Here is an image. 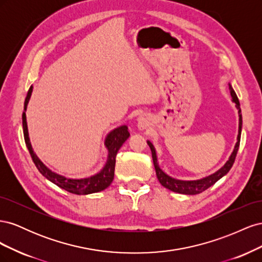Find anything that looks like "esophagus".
I'll list each match as a JSON object with an SVG mask.
<instances>
[{"label":"esophagus","mask_w":262,"mask_h":262,"mask_svg":"<svg viewBox=\"0 0 262 262\" xmlns=\"http://www.w3.org/2000/svg\"><path fill=\"white\" fill-rule=\"evenodd\" d=\"M137 122H138V128L140 130H144L148 126L150 122V118L147 115H140L137 119Z\"/></svg>","instance_id":"obj_1"}]
</instances>
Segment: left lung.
<instances>
[{
	"label": "left lung",
	"mask_w": 262,
	"mask_h": 262,
	"mask_svg": "<svg viewBox=\"0 0 262 262\" xmlns=\"http://www.w3.org/2000/svg\"><path fill=\"white\" fill-rule=\"evenodd\" d=\"M229 86V93H231V96L233 99V102H235L236 108L238 109V117H239V123H238V136H237V142L234 146L233 152L229 156L228 161L224 164V166L216 170L212 175H209L207 177H203L201 179H196V180H180V179H176L172 178L170 176H168L167 173L164 172L160 165H158L157 162V155H156V149L153 145V143L150 141H147V144L152 150V157H153V163H154V167H155V171H156V176L158 181L161 182V185L163 187H165L166 189H169L173 192H178L181 194H198L201 193L204 190H207L208 188H210L211 186H213L217 180H220L222 177L225 176L226 173L229 171V169L232 168V166L235 162V158L237 155V150H238L239 147V143H241V134H242V125H243V118H242V110H241V104L239 100L237 98V95L235 93V91L233 90V87L231 84H228Z\"/></svg>",
	"instance_id": "8db88e82"
}]
</instances>
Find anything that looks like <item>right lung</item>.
Wrapping results in <instances>:
<instances>
[{
  "label": "right lung",
  "instance_id": "add662e5",
  "mask_svg": "<svg viewBox=\"0 0 262 262\" xmlns=\"http://www.w3.org/2000/svg\"><path fill=\"white\" fill-rule=\"evenodd\" d=\"M31 93H33V86L27 93V96L25 99V104H24V112H23V130H24V139H25L26 146L29 150L30 156L33 158V162L35 163L38 170L41 172V175L45 176L47 179L53 182L61 189H64L67 191L74 193V194H91L95 192H99L108 188L112 184L114 177H115V165H116V156L118 150L120 149L124 142L129 139L130 133L128 131V126L121 125L118 126L115 130L110 131L105 139V146L108 150V157L107 162L102 169L95 173L93 176L86 177V178H68L59 173L52 171L50 168L39 160V157L34 152L33 146L30 143L29 134H28V126L26 120V110L27 105L29 102Z\"/></svg>",
  "mask_w": 262,
  "mask_h": 262
}]
</instances>
